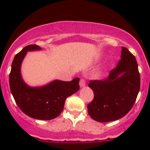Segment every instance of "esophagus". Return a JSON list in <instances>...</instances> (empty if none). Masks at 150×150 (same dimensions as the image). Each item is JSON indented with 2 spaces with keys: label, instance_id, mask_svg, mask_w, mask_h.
<instances>
[{
  "label": "esophagus",
  "instance_id": "1",
  "mask_svg": "<svg viewBox=\"0 0 150 150\" xmlns=\"http://www.w3.org/2000/svg\"><path fill=\"white\" fill-rule=\"evenodd\" d=\"M80 86H81V88L82 87H84L85 86H86V81H85V80L84 79H81V81H80Z\"/></svg>",
  "mask_w": 150,
  "mask_h": 150
}]
</instances>
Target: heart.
I'll use <instances>...</instances> for the list:
<instances>
[{"instance_id": "heart-1", "label": "heart", "mask_w": 150, "mask_h": 150, "mask_svg": "<svg viewBox=\"0 0 150 150\" xmlns=\"http://www.w3.org/2000/svg\"><path fill=\"white\" fill-rule=\"evenodd\" d=\"M101 75H102V72H100V71H97L94 73L95 77H100Z\"/></svg>"}]
</instances>
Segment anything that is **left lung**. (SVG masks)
Wrapping results in <instances>:
<instances>
[{
    "instance_id": "obj_1",
    "label": "left lung",
    "mask_w": 150,
    "mask_h": 150,
    "mask_svg": "<svg viewBox=\"0 0 150 150\" xmlns=\"http://www.w3.org/2000/svg\"><path fill=\"white\" fill-rule=\"evenodd\" d=\"M120 60L102 81H91L88 86L94 98L88 104L92 119L106 122L124 117L135 103L140 88V75L135 57L122 47Z\"/></svg>"
}]
</instances>
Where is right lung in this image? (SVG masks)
<instances>
[{"mask_svg": "<svg viewBox=\"0 0 150 150\" xmlns=\"http://www.w3.org/2000/svg\"><path fill=\"white\" fill-rule=\"evenodd\" d=\"M40 50L42 48L37 45H29L15 56L9 75V86L15 102L25 115L32 118L48 120L59 115L67 98L79 90V78L71 81L54 80L42 86H28L21 73L22 63L29 51Z\"/></svg>", "mask_w": 150, "mask_h": 150, "instance_id": "1", "label": "right lung"}]
</instances>
